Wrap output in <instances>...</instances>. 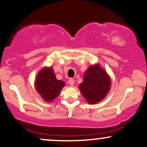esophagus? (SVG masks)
Here are the masks:
<instances>
[{"mask_svg": "<svg viewBox=\"0 0 147 147\" xmlns=\"http://www.w3.org/2000/svg\"><path fill=\"white\" fill-rule=\"evenodd\" d=\"M68 84L71 86H74V84H75V80H74L73 79H70V80H68Z\"/></svg>", "mask_w": 147, "mask_h": 147, "instance_id": "34e87169", "label": "esophagus"}]
</instances>
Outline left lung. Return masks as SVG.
<instances>
[{
	"instance_id": "left-lung-1",
	"label": "left lung",
	"mask_w": 147,
	"mask_h": 147,
	"mask_svg": "<svg viewBox=\"0 0 147 147\" xmlns=\"http://www.w3.org/2000/svg\"><path fill=\"white\" fill-rule=\"evenodd\" d=\"M111 79L100 64L88 67L79 85L82 96L90 105L97 104L106 97L111 88Z\"/></svg>"
}]
</instances>
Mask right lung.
I'll return each mask as SVG.
<instances>
[{
  "label": "right lung",
  "mask_w": 147,
  "mask_h": 147,
  "mask_svg": "<svg viewBox=\"0 0 147 147\" xmlns=\"http://www.w3.org/2000/svg\"><path fill=\"white\" fill-rule=\"evenodd\" d=\"M65 85L63 81L56 79L51 66L43 67L35 77V89L42 98L47 102H51L57 98Z\"/></svg>",
  "instance_id": "obj_1"
}]
</instances>
